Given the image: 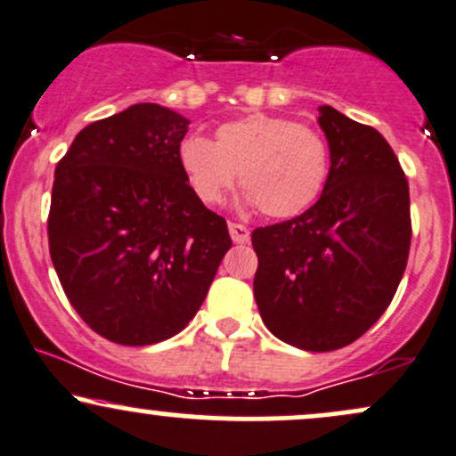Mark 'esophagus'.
<instances>
[{
	"instance_id": "34e87169",
	"label": "esophagus",
	"mask_w": 456,
	"mask_h": 456,
	"mask_svg": "<svg viewBox=\"0 0 456 456\" xmlns=\"http://www.w3.org/2000/svg\"><path fill=\"white\" fill-rule=\"evenodd\" d=\"M229 233H232V240L235 244H244L250 240L248 227H244V224L240 223H229Z\"/></svg>"
}]
</instances>
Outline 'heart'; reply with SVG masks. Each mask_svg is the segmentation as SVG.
<instances>
[{
  "instance_id": "obj_1",
  "label": "heart",
  "mask_w": 456,
  "mask_h": 456,
  "mask_svg": "<svg viewBox=\"0 0 456 456\" xmlns=\"http://www.w3.org/2000/svg\"><path fill=\"white\" fill-rule=\"evenodd\" d=\"M177 159L201 203H221L240 174L244 206H259L270 218H291L308 210L330 174V148L319 130L268 113L221 124L214 143L191 134L180 143Z\"/></svg>"
}]
</instances>
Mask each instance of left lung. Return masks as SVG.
Listing matches in <instances>:
<instances>
[{
  "instance_id": "left-lung-1",
  "label": "left lung",
  "mask_w": 456,
  "mask_h": 456,
  "mask_svg": "<svg viewBox=\"0 0 456 456\" xmlns=\"http://www.w3.org/2000/svg\"><path fill=\"white\" fill-rule=\"evenodd\" d=\"M330 174L315 206L255 229L253 291L276 338L305 352L354 343L384 315L411 242L410 186L375 128L319 107Z\"/></svg>"
}]
</instances>
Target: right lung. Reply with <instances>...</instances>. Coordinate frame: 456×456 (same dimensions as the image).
<instances>
[{
    "mask_svg": "<svg viewBox=\"0 0 456 456\" xmlns=\"http://www.w3.org/2000/svg\"><path fill=\"white\" fill-rule=\"evenodd\" d=\"M184 115L141 102L77 134L57 162L49 250L78 317L130 347L197 315L229 248L227 223L188 186Z\"/></svg>",
    "mask_w": 456,
    "mask_h": 456,
    "instance_id": "right-lung-1",
    "label": "right lung"
}]
</instances>
